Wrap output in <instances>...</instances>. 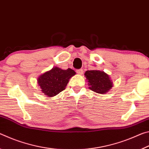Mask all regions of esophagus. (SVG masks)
Segmentation results:
<instances>
[{"instance_id": "1", "label": "esophagus", "mask_w": 149, "mask_h": 149, "mask_svg": "<svg viewBox=\"0 0 149 149\" xmlns=\"http://www.w3.org/2000/svg\"><path fill=\"white\" fill-rule=\"evenodd\" d=\"M76 73H77V74H79V75H81V74H83V73H84V71H83L82 69L77 70H76Z\"/></svg>"}]
</instances>
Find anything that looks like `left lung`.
Listing matches in <instances>:
<instances>
[{"label":"left lung","mask_w":149,"mask_h":149,"mask_svg":"<svg viewBox=\"0 0 149 149\" xmlns=\"http://www.w3.org/2000/svg\"><path fill=\"white\" fill-rule=\"evenodd\" d=\"M89 89L97 93L104 94L112 87V81L107 74L100 70H87L85 73Z\"/></svg>","instance_id":"1"}]
</instances>
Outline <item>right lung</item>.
Listing matches in <instances>:
<instances>
[{
	"label": "right lung",
	"instance_id": "obj_1",
	"mask_svg": "<svg viewBox=\"0 0 149 149\" xmlns=\"http://www.w3.org/2000/svg\"><path fill=\"white\" fill-rule=\"evenodd\" d=\"M74 75L75 71L70 68L62 70L54 67L40 75L37 82L41 91L47 97H52L64 91L70 79Z\"/></svg>",
	"mask_w": 149,
	"mask_h": 149
}]
</instances>
